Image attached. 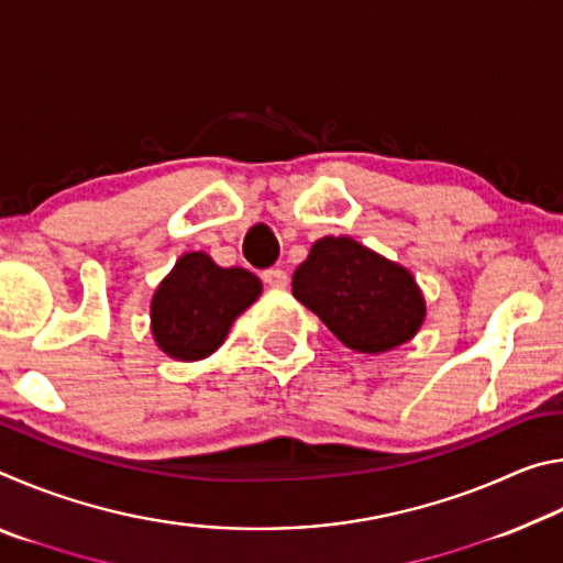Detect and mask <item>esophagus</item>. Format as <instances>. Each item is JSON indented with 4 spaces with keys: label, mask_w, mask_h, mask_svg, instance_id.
I'll list each match as a JSON object with an SVG mask.
<instances>
[{
    "label": "esophagus",
    "mask_w": 563,
    "mask_h": 563,
    "mask_svg": "<svg viewBox=\"0 0 563 563\" xmlns=\"http://www.w3.org/2000/svg\"><path fill=\"white\" fill-rule=\"evenodd\" d=\"M263 280L268 288H275V290H283L288 288V273H285L283 268H271L263 273Z\"/></svg>",
    "instance_id": "esophagus-1"
}]
</instances>
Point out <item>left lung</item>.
<instances>
[{"instance_id": "8db88e82", "label": "left lung", "mask_w": 563, "mask_h": 563, "mask_svg": "<svg viewBox=\"0 0 563 563\" xmlns=\"http://www.w3.org/2000/svg\"><path fill=\"white\" fill-rule=\"evenodd\" d=\"M292 295L342 345L367 355L412 340L427 310L412 273L347 235L310 247L292 275Z\"/></svg>"}]
</instances>
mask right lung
<instances>
[{"mask_svg": "<svg viewBox=\"0 0 563 563\" xmlns=\"http://www.w3.org/2000/svg\"><path fill=\"white\" fill-rule=\"evenodd\" d=\"M261 280L245 268H221L206 253L176 261L151 300V332L168 357L194 362L223 345L233 320L258 300Z\"/></svg>", "mask_w": 563, "mask_h": 563, "instance_id": "add662e5", "label": "right lung"}]
</instances>
